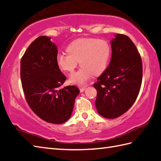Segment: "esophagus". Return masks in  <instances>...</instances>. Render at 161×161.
<instances>
[{
    "instance_id": "34e87169",
    "label": "esophagus",
    "mask_w": 161,
    "mask_h": 161,
    "mask_svg": "<svg viewBox=\"0 0 161 161\" xmlns=\"http://www.w3.org/2000/svg\"><path fill=\"white\" fill-rule=\"evenodd\" d=\"M86 86L80 87V92H84L86 90Z\"/></svg>"
}]
</instances>
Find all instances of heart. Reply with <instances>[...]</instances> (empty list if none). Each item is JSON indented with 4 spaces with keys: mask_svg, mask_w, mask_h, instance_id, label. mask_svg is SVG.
I'll list each match as a JSON object with an SVG mask.
<instances>
[{
    "mask_svg": "<svg viewBox=\"0 0 161 161\" xmlns=\"http://www.w3.org/2000/svg\"><path fill=\"white\" fill-rule=\"evenodd\" d=\"M68 53H59L56 63L62 70L72 73L80 62L81 69L70 77V83L84 85L92 75L105 71L111 55L110 43L104 39L84 38L73 41L66 48Z\"/></svg>",
    "mask_w": 161,
    "mask_h": 161,
    "instance_id": "1",
    "label": "heart"
}]
</instances>
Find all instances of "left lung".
<instances>
[{
	"label": "left lung",
	"instance_id": "obj_1",
	"mask_svg": "<svg viewBox=\"0 0 161 161\" xmlns=\"http://www.w3.org/2000/svg\"><path fill=\"white\" fill-rule=\"evenodd\" d=\"M109 66L98 77L95 106L107 119L120 117L135 102L143 77V65L136 46L128 36L116 34L111 40Z\"/></svg>",
	"mask_w": 161,
	"mask_h": 161
}]
</instances>
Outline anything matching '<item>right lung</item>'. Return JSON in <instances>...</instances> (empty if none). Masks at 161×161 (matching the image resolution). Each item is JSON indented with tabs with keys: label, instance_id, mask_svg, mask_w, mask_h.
<instances>
[{
	"label": "right lung",
	"instance_id": "add662e5",
	"mask_svg": "<svg viewBox=\"0 0 161 161\" xmlns=\"http://www.w3.org/2000/svg\"><path fill=\"white\" fill-rule=\"evenodd\" d=\"M57 54V46L50 37H38L22 57L20 78L33 113L47 122L60 124L71 116L80 91L75 86L61 88L66 77L56 63Z\"/></svg>",
	"mask_w": 161,
	"mask_h": 161
}]
</instances>
